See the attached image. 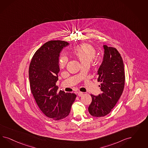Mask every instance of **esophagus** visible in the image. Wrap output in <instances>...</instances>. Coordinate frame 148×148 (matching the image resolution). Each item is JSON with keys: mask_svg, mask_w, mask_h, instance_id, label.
Masks as SVG:
<instances>
[{"mask_svg": "<svg viewBox=\"0 0 148 148\" xmlns=\"http://www.w3.org/2000/svg\"><path fill=\"white\" fill-rule=\"evenodd\" d=\"M77 95H78V96H79V97H82V96L84 95V93H83L82 92H79V93H77Z\"/></svg>", "mask_w": 148, "mask_h": 148, "instance_id": "esophagus-1", "label": "esophagus"}]
</instances>
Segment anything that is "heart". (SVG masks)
Wrapping results in <instances>:
<instances>
[{"label": "heart", "instance_id": "heart-1", "mask_svg": "<svg viewBox=\"0 0 148 148\" xmlns=\"http://www.w3.org/2000/svg\"><path fill=\"white\" fill-rule=\"evenodd\" d=\"M74 54L82 65L89 64L96 55V50L91 45L83 44L79 45L74 51ZM68 59L65 56H62L60 60V67L64 68L66 66Z\"/></svg>", "mask_w": 148, "mask_h": 148}]
</instances>
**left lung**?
Returning <instances> with one entry per match:
<instances>
[{"instance_id": "left-lung-1", "label": "left lung", "mask_w": 148, "mask_h": 148, "mask_svg": "<svg viewBox=\"0 0 148 148\" xmlns=\"http://www.w3.org/2000/svg\"><path fill=\"white\" fill-rule=\"evenodd\" d=\"M103 61L98 71L101 93L91 94L92 103L88 107L91 116H106L115 106L123 93L125 85V73L121 54L113 47L103 45Z\"/></svg>"}]
</instances>
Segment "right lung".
Returning a JSON list of instances; mask_svg holds the SVG:
<instances>
[{
	"label": "right lung",
	"mask_w": 148,
	"mask_h": 148,
	"mask_svg": "<svg viewBox=\"0 0 148 148\" xmlns=\"http://www.w3.org/2000/svg\"><path fill=\"white\" fill-rule=\"evenodd\" d=\"M67 42L49 40L42 45L34 55L29 69L30 86L36 103L48 118L58 121L68 116L76 95L58 92L60 71L58 58Z\"/></svg>",
	"instance_id": "1"
}]
</instances>
